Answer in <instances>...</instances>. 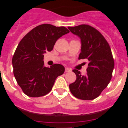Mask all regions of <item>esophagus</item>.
Masks as SVG:
<instances>
[{"instance_id": "obj_1", "label": "esophagus", "mask_w": 128, "mask_h": 128, "mask_svg": "<svg viewBox=\"0 0 128 128\" xmlns=\"http://www.w3.org/2000/svg\"><path fill=\"white\" fill-rule=\"evenodd\" d=\"M65 72H69L71 71V69H70V68H65Z\"/></svg>"}]
</instances>
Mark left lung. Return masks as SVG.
Segmentation results:
<instances>
[{
  "mask_svg": "<svg viewBox=\"0 0 128 128\" xmlns=\"http://www.w3.org/2000/svg\"><path fill=\"white\" fill-rule=\"evenodd\" d=\"M70 32L81 38L80 59L89 61L87 73L82 76L78 70L75 82L69 84L72 94L78 99L97 98L109 84L114 68V60L108 42L99 30L87 24L68 27Z\"/></svg>",
  "mask_w": 128,
  "mask_h": 128,
  "instance_id": "1",
  "label": "left lung"
}]
</instances>
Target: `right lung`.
Here are the masks:
<instances>
[{"mask_svg": "<svg viewBox=\"0 0 128 128\" xmlns=\"http://www.w3.org/2000/svg\"><path fill=\"white\" fill-rule=\"evenodd\" d=\"M69 32L65 27L42 24L21 40L12 58L13 74L26 95L32 98L46 96L52 90L56 78L65 72L60 64L44 66V54L53 49L57 40Z\"/></svg>", "mask_w": 128, "mask_h": 128, "instance_id": "obj_1", "label": "right lung"}]
</instances>
